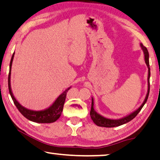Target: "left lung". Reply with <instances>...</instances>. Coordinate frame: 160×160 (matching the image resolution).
Listing matches in <instances>:
<instances>
[{"label":"left lung","mask_w":160,"mask_h":160,"mask_svg":"<svg viewBox=\"0 0 160 160\" xmlns=\"http://www.w3.org/2000/svg\"><path fill=\"white\" fill-rule=\"evenodd\" d=\"M140 47H141V49L142 50V52H143L144 54V59L145 62H146L147 67H148V91H147V93L146 96V98H145L143 102L142 103V105L140 106L139 108H138L137 110H135V111L131 112L130 114L127 115V116L123 117L121 118L118 119H110L105 118V117L101 116V115L98 113V112L96 111L93 108V97L91 98L92 99V103H91V109L90 112V116L91 118L93 121V123H95L96 125L99 127H118L121 126V125L124 124V123H128L129 121L132 120V119L135 118V117L138 114V112L140 111V110L142 109V108L143 107L145 104L148 99V94H149V89H150V83H149V79H150V67H149V54H148V50L146 47L142 45V43H140Z\"/></svg>","instance_id":"left-lung-1"}]
</instances>
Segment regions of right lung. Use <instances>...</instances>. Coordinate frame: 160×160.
Wrapping results in <instances>:
<instances>
[{"instance_id": "right-lung-1", "label": "right lung", "mask_w": 160, "mask_h": 160, "mask_svg": "<svg viewBox=\"0 0 160 160\" xmlns=\"http://www.w3.org/2000/svg\"><path fill=\"white\" fill-rule=\"evenodd\" d=\"M14 56V52L12 55V59L10 61L9 65V74H8V91L9 93L12 97V99L13 100L14 105L18 108L19 111L21 112V114L23 116L25 117L28 120L33 121L36 123H49L55 122L60 118L61 112L63 111V105H64L66 97H67V93L68 91L71 88V87L68 88L67 89L63 91L59 97L55 99V101L53 102L52 105H51L50 107L46 108L44 110H33L28 109V108L23 107L19 103L16 98L12 93V88H11V71H12V61H13Z\"/></svg>"}]
</instances>
